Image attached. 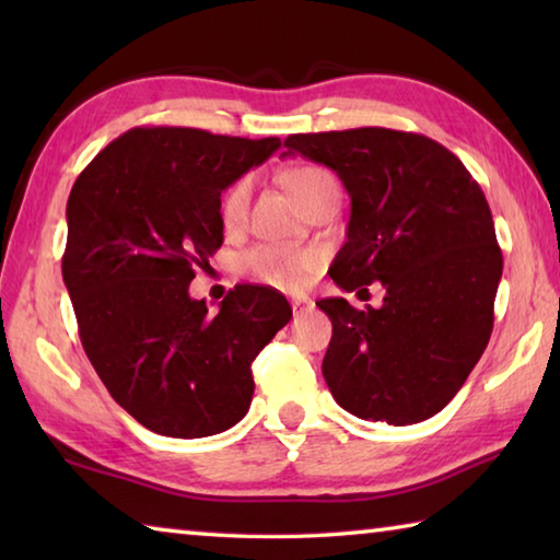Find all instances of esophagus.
<instances>
[{"label":"esophagus","instance_id":"1","mask_svg":"<svg viewBox=\"0 0 560 560\" xmlns=\"http://www.w3.org/2000/svg\"><path fill=\"white\" fill-rule=\"evenodd\" d=\"M311 306H314V301L311 299H306V296H299V299H293L291 301V308H293V314H303V311H308Z\"/></svg>","mask_w":560,"mask_h":560}]
</instances>
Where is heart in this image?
<instances>
[{"instance_id": "obj_1", "label": "heart", "mask_w": 560, "mask_h": 560, "mask_svg": "<svg viewBox=\"0 0 560 560\" xmlns=\"http://www.w3.org/2000/svg\"><path fill=\"white\" fill-rule=\"evenodd\" d=\"M287 187L293 195V200H296L303 210L318 192H324L326 187H338V183L328 170L306 165L287 175ZM249 197V177H240L230 189H226L220 205V217L226 230H236V226L244 222ZM242 264L244 271L252 273V277L259 279L261 283H269V287L281 291H299L301 287H306L308 279L314 277L320 267H324V254L318 249H283V246L259 244L244 254Z\"/></svg>"}]
</instances>
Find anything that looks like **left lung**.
Masks as SVG:
<instances>
[{
  "mask_svg": "<svg viewBox=\"0 0 560 560\" xmlns=\"http://www.w3.org/2000/svg\"><path fill=\"white\" fill-rule=\"evenodd\" d=\"M283 145L334 170L350 195L330 279L385 289L381 308L316 303L334 324L328 390L360 420H428L459 393L494 328L504 259L485 192L457 155L417 132H299Z\"/></svg>",
  "mask_w": 560,
  "mask_h": 560,
  "instance_id": "obj_1",
  "label": "left lung"
}]
</instances>
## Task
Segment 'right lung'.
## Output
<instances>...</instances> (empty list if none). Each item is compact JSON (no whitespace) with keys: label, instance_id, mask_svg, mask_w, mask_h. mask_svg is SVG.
I'll return each mask as SVG.
<instances>
[{"label":"right lung","instance_id":"obj_1","mask_svg":"<svg viewBox=\"0 0 560 560\" xmlns=\"http://www.w3.org/2000/svg\"><path fill=\"white\" fill-rule=\"evenodd\" d=\"M281 148L279 138L132 128L71 187L61 259L83 350L143 428L195 440L230 430L254 395L252 360L289 324L277 289L242 283L210 314L189 299L224 240L222 192Z\"/></svg>","mask_w":560,"mask_h":560}]
</instances>
